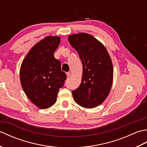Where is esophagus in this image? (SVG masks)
<instances>
[{
  "label": "esophagus",
  "instance_id": "1",
  "mask_svg": "<svg viewBox=\"0 0 147 147\" xmlns=\"http://www.w3.org/2000/svg\"><path fill=\"white\" fill-rule=\"evenodd\" d=\"M71 73H69V72H67V73H66V75H67V77L69 78L70 76H71Z\"/></svg>",
  "mask_w": 147,
  "mask_h": 147
}]
</instances>
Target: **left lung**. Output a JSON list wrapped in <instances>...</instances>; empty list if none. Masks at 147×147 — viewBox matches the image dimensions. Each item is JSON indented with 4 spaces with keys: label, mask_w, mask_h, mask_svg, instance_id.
Masks as SVG:
<instances>
[{
    "label": "left lung",
    "mask_w": 147,
    "mask_h": 147,
    "mask_svg": "<svg viewBox=\"0 0 147 147\" xmlns=\"http://www.w3.org/2000/svg\"><path fill=\"white\" fill-rule=\"evenodd\" d=\"M83 64L82 83L72 92L76 104L94 108L107 97L113 81V65L105 46L93 36L80 33L68 36Z\"/></svg>",
    "instance_id": "1"
}]
</instances>
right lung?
Segmentation results:
<instances>
[{"mask_svg":"<svg viewBox=\"0 0 147 147\" xmlns=\"http://www.w3.org/2000/svg\"><path fill=\"white\" fill-rule=\"evenodd\" d=\"M60 42L59 36L45 37L31 49L21 65L22 88L40 109H48L55 104L67 78L60 61L54 56Z\"/></svg>","mask_w":147,"mask_h":147,"instance_id":"obj_1","label":"right lung"}]
</instances>
